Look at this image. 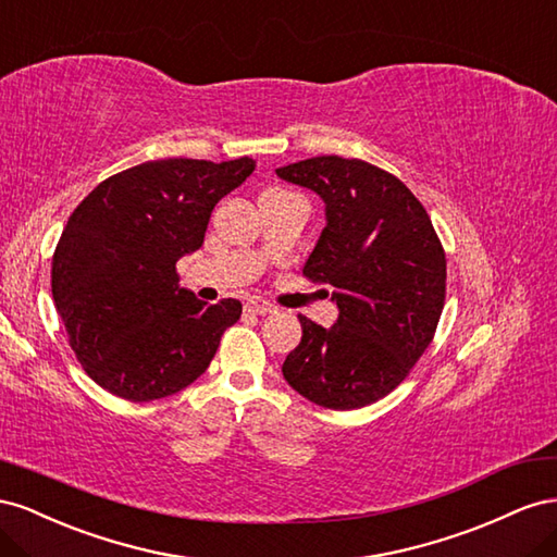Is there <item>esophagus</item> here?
Segmentation results:
<instances>
[{
	"label": "esophagus",
	"mask_w": 557,
	"mask_h": 557,
	"mask_svg": "<svg viewBox=\"0 0 557 557\" xmlns=\"http://www.w3.org/2000/svg\"><path fill=\"white\" fill-rule=\"evenodd\" d=\"M247 310L251 314H270V312H277V306H273L270 300H263V298H251L247 304Z\"/></svg>",
	"instance_id": "34e87169"
}]
</instances>
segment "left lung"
<instances>
[{"instance_id": "obj_1", "label": "left lung", "mask_w": 557, "mask_h": 557, "mask_svg": "<svg viewBox=\"0 0 557 557\" xmlns=\"http://www.w3.org/2000/svg\"><path fill=\"white\" fill-rule=\"evenodd\" d=\"M275 172L326 202V226L304 275L333 287L338 306L331 329L298 314L304 336L282 375L317 406L375 404L434 341L446 304V251L422 202L383 168L317 156Z\"/></svg>"}]
</instances>
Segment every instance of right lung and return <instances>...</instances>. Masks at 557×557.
<instances>
[{"mask_svg": "<svg viewBox=\"0 0 557 557\" xmlns=\"http://www.w3.org/2000/svg\"><path fill=\"white\" fill-rule=\"evenodd\" d=\"M257 168L251 158H165L95 186L72 212L51 292L82 369L125 401L177 394L208 371L243 304L180 287L177 261L200 249L214 205Z\"/></svg>", "mask_w": 557, "mask_h": 557, "instance_id": "add662e5", "label": "right lung"}]
</instances>
